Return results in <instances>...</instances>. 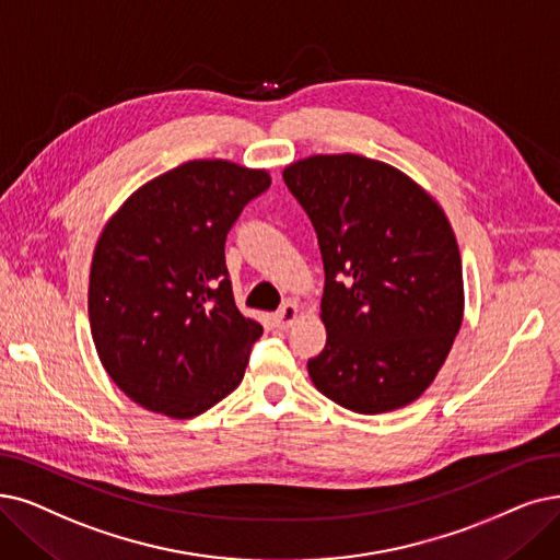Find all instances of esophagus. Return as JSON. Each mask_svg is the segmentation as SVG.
<instances>
[{
    "instance_id": "esophagus-1",
    "label": "esophagus",
    "mask_w": 560,
    "mask_h": 560,
    "mask_svg": "<svg viewBox=\"0 0 560 560\" xmlns=\"http://www.w3.org/2000/svg\"><path fill=\"white\" fill-rule=\"evenodd\" d=\"M296 317H299V305L289 301L276 312V324H278V328H289L296 322Z\"/></svg>"
}]
</instances>
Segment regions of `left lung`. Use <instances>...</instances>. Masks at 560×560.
Listing matches in <instances>:
<instances>
[{
    "label": "left lung",
    "mask_w": 560,
    "mask_h": 560,
    "mask_svg": "<svg viewBox=\"0 0 560 560\" xmlns=\"http://www.w3.org/2000/svg\"><path fill=\"white\" fill-rule=\"evenodd\" d=\"M317 232L326 347L307 372L335 405L386 413L434 382L464 317L462 257L443 209L365 155H310L282 172Z\"/></svg>",
    "instance_id": "left-lung-1"
}]
</instances>
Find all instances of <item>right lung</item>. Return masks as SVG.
Segmentation results:
<instances>
[{"mask_svg":"<svg viewBox=\"0 0 560 560\" xmlns=\"http://www.w3.org/2000/svg\"><path fill=\"white\" fill-rule=\"evenodd\" d=\"M268 186L266 170L188 161L132 192L101 232L89 324L105 372L140 407L192 418L241 384L261 326L234 303L225 241Z\"/></svg>","mask_w":560,"mask_h":560,"instance_id":"add662e5","label":"right lung"}]
</instances>
